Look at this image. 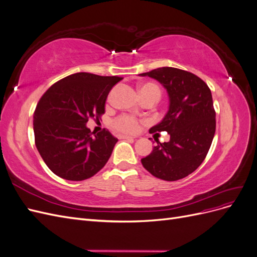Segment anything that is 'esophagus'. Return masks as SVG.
<instances>
[{
    "instance_id": "obj_1",
    "label": "esophagus",
    "mask_w": 257,
    "mask_h": 257,
    "mask_svg": "<svg viewBox=\"0 0 257 257\" xmlns=\"http://www.w3.org/2000/svg\"><path fill=\"white\" fill-rule=\"evenodd\" d=\"M120 139H134V137L132 136H127V135H119L118 136Z\"/></svg>"
}]
</instances>
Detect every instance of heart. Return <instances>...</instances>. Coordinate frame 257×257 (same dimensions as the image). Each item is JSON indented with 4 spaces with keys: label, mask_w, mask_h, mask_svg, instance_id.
<instances>
[{
    "label": "heart",
    "mask_w": 257,
    "mask_h": 257,
    "mask_svg": "<svg viewBox=\"0 0 257 257\" xmlns=\"http://www.w3.org/2000/svg\"><path fill=\"white\" fill-rule=\"evenodd\" d=\"M139 91H141V95L147 94V93H154V94L158 95L159 98L161 95V90L158 85L150 82L142 84L141 88H139ZM113 126L115 130L124 132V133H135L138 130V122L135 118H133V116L124 114L118 116V118L113 121Z\"/></svg>",
    "instance_id": "1"
}]
</instances>
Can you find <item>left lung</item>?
Masks as SVG:
<instances>
[{"label": "left lung", "instance_id": "8db88e82", "mask_svg": "<svg viewBox=\"0 0 257 257\" xmlns=\"http://www.w3.org/2000/svg\"><path fill=\"white\" fill-rule=\"evenodd\" d=\"M139 76L158 80L169 97L167 113L149 131L167 132L169 142L153 147L142 164L162 180H179L197 169L212 144L215 111L211 91L196 75L175 67H160Z\"/></svg>", "mask_w": 257, "mask_h": 257}]
</instances>
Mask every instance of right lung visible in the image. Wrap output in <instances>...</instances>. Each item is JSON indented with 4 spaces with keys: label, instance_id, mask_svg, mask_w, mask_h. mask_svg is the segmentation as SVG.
<instances>
[{
    "label": "right lung",
    "instance_id": "add662e5",
    "mask_svg": "<svg viewBox=\"0 0 257 257\" xmlns=\"http://www.w3.org/2000/svg\"><path fill=\"white\" fill-rule=\"evenodd\" d=\"M118 76L76 73L52 84L34 111L35 145L53 174L82 181L98 173L109 160L118 142L109 131L95 134L89 119L100 118Z\"/></svg>",
    "mask_w": 257,
    "mask_h": 257
}]
</instances>
